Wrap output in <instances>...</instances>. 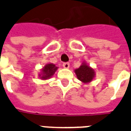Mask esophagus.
Instances as JSON below:
<instances>
[{
    "mask_svg": "<svg viewBox=\"0 0 131 131\" xmlns=\"http://www.w3.org/2000/svg\"><path fill=\"white\" fill-rule=\"evenodd\" d=\"M62 65H63V67L64 69H69L70 67V64L69 62H64V63H63Z\"/></svg>",
    "mask_w": 131,
    "mask_h": 131,
    "instance_id": "1",
    "label": "esophagus"
}]
</instances>
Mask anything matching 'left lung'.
Listing matches in <instances>:
<instances>
[{"label":"left lung","instance_id":"left-lung-1","mask_svg":"<svg viewBox=\"0 0 131 131\" xmlns=\"http://www.w3.org/2000/svg\"><path fill=\"white\" fill-rule=\"evenodd\" d=\"M77 78L84 84L89 83L94 79L95 76V70L87 65L85 62H83L78 69L74 70Z\"/></svg>","mask_w":131,"mask_h":131}]
</instances>
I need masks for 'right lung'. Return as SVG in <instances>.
<instances>
[{
    "mask_svg": "<svg viewBox=\"0 0 131 131\" xmlns=\"http://www.w3.org/2000/svg\"><path fill=\"white\" fill-rule=\"evenodd\" d=\"M58 69V67H56L54 64H47L41 69V73L38 75L39 78L41 80H46L51 78L56 73Z\"/></svg>",
    "mask_w": 131,
    "mask_h": 131,
    "instance_id": "obj_1",
    "label": "right lung"
}]
</instances>
